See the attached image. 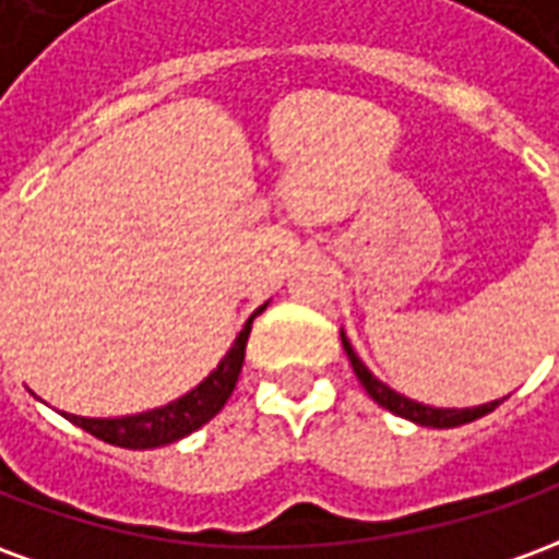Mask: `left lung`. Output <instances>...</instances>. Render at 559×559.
Returning <instances> with one entry per match:
<instances>
[{
	"instance_id": "obj_1",
	"label": "left lung",
	"mask_w": 559,
	"mask_h": 559,
	"mask_svg": "<svg viewBox=\"0 0 559 559\" xmlns=\"http://www.w3.org/2000/svg\"><path fill=\"white\" fill-rule=\"evenodd\" d=\"M341 344H344V350H347V359H350L353 371L359 377V383L365 386V392L371 395V399L380 404V407H386L389 413H395L401 419H411L416 425H425V428H457V425H467V421L479 419L485 413H491L500 407V401H491V404H479V407H464V411H455V407H428V404H419V401L407 399V395H401L395 389H389L383 380H377L365 362L356 356L353 350V344L347 341V335L341 332Z\"/></svg>"
}]
</instances>
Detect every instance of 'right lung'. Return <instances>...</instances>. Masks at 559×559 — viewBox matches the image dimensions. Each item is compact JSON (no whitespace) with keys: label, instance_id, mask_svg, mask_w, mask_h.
<instances>
[{"label":"right lung","instance_id":"1","mask_svg":"<svg viewBox=\"0 0 559 559\" xmlns=\"http://www.w3.org/2000/svg\"><path fill=\"white\" fill-rule=\"evenodd\" d=\"M266 305H260L254 314L248 317V323L236 335L233 347L221 359L218 368L200 386L185 392L182 399L170 401L164 407H155V411L116 416V419H90V416H74V413H62V416L68 421H74L83 431H90L92 437L104 440V443L122 445V449H158V445L182 440L188 433H194L197 428H203L212 416H218L221 407L233 395L236 380L242 374L245 344H248V335H251V323H254L257 314L266 311Z\"/></svg>","mask_w":559,"mask_h":559}]
</instances>
